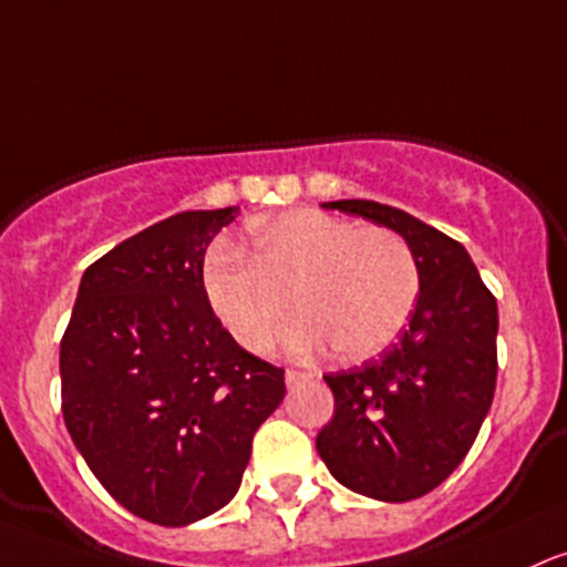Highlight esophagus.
I'll return each mask as SVG.
<instances>
[{"label":"esophagus","mask_w":567,"mask_h":567,"mask_svg":"<svg viewBox=\"0 0 567 567\" xmlns=\"http://www.w3.org/2000/svg\"><path fill=\"white\" fill-rule=\"evenodd\" d=\"M309 374H303V371H293V369H288L285 371V384H288V388H296L298 382H303V379H307Z\"/></svg>","instance_id":"1"}]
</instances>
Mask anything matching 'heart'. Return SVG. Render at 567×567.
Returning <instances> with one entry per match:
<instances>
[{"mask_svg":"<svg viewBox=\"0 0 567 567\" xmlns=\"http://www.w3.org/2000/svg\"><path fill=\"white\" fill-rule=\"evenodd\" d=\"M255 260L215 247L204 293L217 320L247 352H266L293 315L296 354L336 347L344 360L377 358L403 333L420 298V271L406 241L388 228L296 209L255 223Z\"/></svg>","mask_w":567,"mask_h":567,"instance_id":"b5f03b06","label":"heart"}]
</instances>
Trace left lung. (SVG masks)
<instances>
[{
  "label": "left lung",
  "instance_id": "left-lung-1",
  "mask_svg": "<svg viewBox=\"0 0 567 567\" xmlns=\"http://www.w3.org/2000/svg\"><path fill=\"white\" fill-rule=\"evenodd\" d=\"M326 209L401 234L420 271V298L401 341L328 374L336 409L317 452L352 493L403 503L439 487L468 455L497 374V303L468 250L388 204L341 198Z\"/></svg>",
  "mask_w": 567,
  "mask_h": 567
}]
</instances>
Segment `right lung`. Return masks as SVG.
I'll use <instances>...</instances> for the list:
<instances>
[{"label":"right lung","mask_w":567,"mask_h":567,"mask_svg":"<svg viewBox=\"0 0 567 567\" xmlns=\"http://www.w3.org/2000/svg\"><path fill=\"white\" fill-rule=\"evenodd\" d=\"M239 207L179 213L80 279L61 339L74 446L123 508L183 527L226 506L285 371L241 350L204 293V252Z\"/></svg>","instance_id":"obj_1"}]
</instances>
